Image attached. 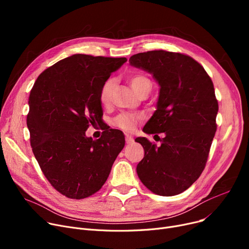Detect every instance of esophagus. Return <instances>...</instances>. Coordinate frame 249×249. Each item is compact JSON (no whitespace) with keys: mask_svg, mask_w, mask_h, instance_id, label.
Returning a JSON list of instances; mask_svg holds the SVG:
<instances>
[{"mask_svg":"<svg viewBox=\"0 0 249 249\" xmlns=\"http://www.w3.org/2000/svg\"><path fill=\"white\" fill-rule=\"evenodd\" d=\"M125 140H126V143H127V144H130V143L133 142V137H132L131 135H128V134H126V135H125Z\"/></svg>","mask_w":249,"mask_h":249,"instance_id":"34e87169","label":"esophagus"}]
</instances>
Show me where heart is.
I'll use <instances>...</instances> for the list:
<instances>
[{
  "label": "heart",
  "instance_id": "obj_1",
  "mask_svg": "<svg viewBox=\"0 0 249 249\" xmlns=\"http://www.w3.org/2000/svg\"><path fill=\"white\" fill-rule=\"evenodd\" d=\"M129 83L138 96L145 93L148 94L152 89L151 80L147 75L143 73H136L132 75L129 78ZM113 87H114L113 78H109V80L104 84L100 93V100L102 104L107 105L110 102ZM135 124H136V118L127 114H121L114 119V125L123 130H126V131H131V130L135 127Z\"/></svg>",
  "mask_w": 249,
  "mask_h": 249
}]
</instances>
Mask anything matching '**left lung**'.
Returning a JSON list of instances; mask_svg holds the SVG:
<instances>
[{
    "label": "left lung",
    "mask_w": 249,
    "mask_h": 249,
    "mask_svg": "<svg viewBox=\"0 0 249 249\" xmlns=\"http://www.w3.org/2000/svg\"><path fill=\"white\" fill-rule=\"evenodd\" d=\"M129 62L160 86L156 110L143 131L164 133L159 147L145 137L135 139L144 148L138 178L156 195H178L199 178L207 162L217 129L213 83L199 62L178 52H141Z\"/></svg>",
    "instance_id": "8db88e82"
}]
</instances>
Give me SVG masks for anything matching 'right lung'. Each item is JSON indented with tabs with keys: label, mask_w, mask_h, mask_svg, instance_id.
Segmentation results:
<instances>
[{
	"label": "right lung",
	"mask_w": 249,
	"mask_h": 249,
	"mask_svg": "<svg viewBox=\"0 0 249 249\" xmlns=\"http://www.w3.org/2000/svg\"><path fill=\"white\" fill-rule=\"evenodd\" d=\"M126 61L73 54L45 70L30 91L32 151L51 186L65 197L80 200L98 192L125 145L120 130L96 140L86 131L102 120L101 89Z\"/></svg>",
	"instance_id": "1"
}]
</instances>
